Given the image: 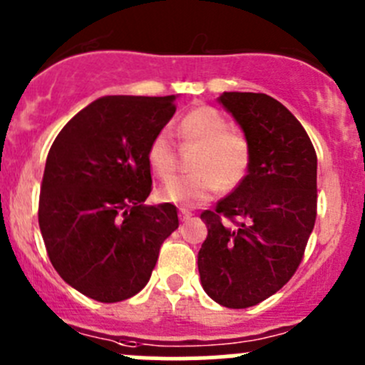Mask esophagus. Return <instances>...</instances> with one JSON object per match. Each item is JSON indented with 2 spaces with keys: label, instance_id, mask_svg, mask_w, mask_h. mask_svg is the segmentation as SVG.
<instances>
[{
  "label": "esophagus",
  "instance_id": "34e87169",
  "mask_svg": "<svg viewBox=\"0 0 365 365\" xmlns=\"http://www.w3.org/2000/svg\"><path fill=\"white\" fill-rule=\"evenodd\" d=\"M190 217H192V213L187 212V210H182V212H180V220H183V222H185V220H189Z\"/></svg>",
  "mask_w": 365,
  "mask_h": 365
}]
</instances>
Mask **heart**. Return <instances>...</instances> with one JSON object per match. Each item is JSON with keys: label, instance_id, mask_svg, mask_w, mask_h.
Here are the masks:
<instances>
[{"label": "heart", "instance_id": "1", "mask_svg": "<svg viewBox=\"0 0 365 365\" xmlns=\"http://www.w3.org/2000/svg\"><path fill=\"white\" fill-rule=\"evenodd\" d=\"M176 134L182 141L200 145L192 162L196 173L162 185L157 190L162 203L194 208L212 200L220 185L226 190L240 185L251 165V148L244 135L230 130L227 120L217 109L208 106L190 109L176 125ZM146 162L157 178H171L176 155L168 132L153 135L146 150Z\"/></svg>", "mask_w": 365, "mask_h": 365}]
</instances>
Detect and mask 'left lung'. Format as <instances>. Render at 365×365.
Segmentation results:
<instances>
[{
    "label": "left lung",
    "instance_id": "left-lung-1",
    "mask_svg": "<svg viewBox=\"0 0 365 365\" xmlns=\"http://www.w3.org/2000/svg\"><path fill=\"white\" fill-rule=\"evenodd\" d=\"M219 104L244 132L251 165L240 185L206 210L197 252L212 300L245 309L277 293L295 274L316 220L314 146L300 121L264 93L224 91Z\"/></svg>",
    "mask_w": 365,
    "mask_h": 365
}]
</instances>
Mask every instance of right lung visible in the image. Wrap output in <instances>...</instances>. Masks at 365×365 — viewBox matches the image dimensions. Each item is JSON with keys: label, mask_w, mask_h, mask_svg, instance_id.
Wrapping results in <instances>:
<instances>
[{"label": "right lung", "mask_w": 365, "mask_h": 365, "mask_svg": "<svg viewBox=\"0 0 365 365\" xmlns=\"http://www.w3.org/2000/svg\"><path fill=\"white\" fill-rule=\"evenodd\" d=\"M175 95H109L81 109L49 150L38 224L67 284L113 304L150 281L160 245L178 227L171 203L145 205L152 190L146 150L175 114Z\"/></svg>", "instance_id": "1"}]
</instances>
